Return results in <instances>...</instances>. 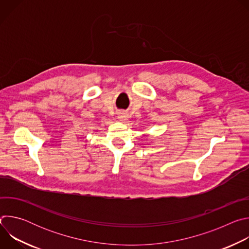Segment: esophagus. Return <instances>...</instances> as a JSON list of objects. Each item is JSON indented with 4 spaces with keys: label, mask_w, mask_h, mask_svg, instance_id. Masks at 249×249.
Listing matches in <instances>:
<instances>
[{
    "label": "esophagus",
    "mask_w": 249,
    "mask_h": 249,
    "mask_svg": "<svg viewBox=\"0 0 249 249\" xmlns=\"http://www.w3.org/2000/svg\"><path fill=\"white\" fill-rule=\"evenodd\" d=\"M118 119H119L120 121H125V120L127 119V116H126V114H125V113L120 112V113L118 114Z\"/></svg>",
    "instance_id": "obj_1"
}]
</instances>
